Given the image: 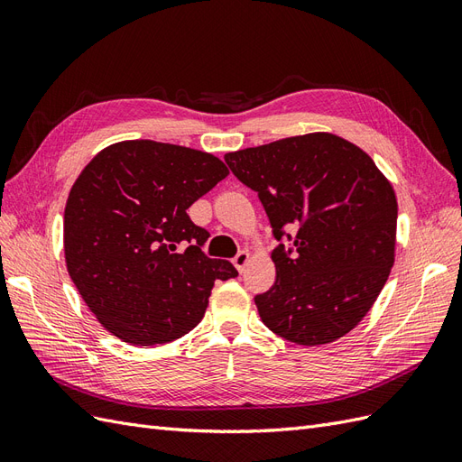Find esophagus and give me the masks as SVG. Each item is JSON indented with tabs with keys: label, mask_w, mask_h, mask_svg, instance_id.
I'll list each match as a JSON object with an SVG mask.
<instances>
[{
	"label": "esophagus",
	"mask_w": 462,
	"mask_h": 462,
	"mask_svg": "<svg viewBox=\"0 0 462 462\" xmlns=\"http://www.w3.org/2000/svg\"><path fill=\"white\" fill-rule=\"evenodd\" d=\"M247 261H249V251H240L237 253V255L232 259V263H234V266L240 273H244V269H245V264H247Z\"/></svg>",
	"instance_id": "esophagus-1"
}]
</instances>
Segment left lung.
I'll use <instances>...</instances> for the list:
<instances>
[{
	"label": "left lung",
	"instance_id": "left-lung-1",
	"mask_svg": "<svg viewBox=\"0 0 462 462\" xmlns=\"http://www.w3.org/2000/svg\"><path fill=\"white\" fill-rule=\"evenodd\" d=\"M257 191L282 240L274 286L255 297L266 328L297 346L349 334L374 305L395 263L397 198L372 157L330 132L276 140L225 155Z\"/></svg>",
	"mask_w": 462,
	"mask_h": 462
}]
</instances>
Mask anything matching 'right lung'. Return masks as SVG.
<instances>
[{"label": "right lung", "mask_w": 462, "mask_h": 462, "mask_svg": "<svg viewBox=\"0 0 462 462\" xmlns=\"http://www.w3.org/2000/svg\"><path fill=\"white\" fill-rule=\"evenodd\" d=\"M226 176L211 153L153 140L111 143L82 169L65 205V263L107 332L169 344L199 324L215 280L237 276L205 257L209 232L186 213Z\"/></svg>", "instance_id": "add662e5"}]
</instances>
